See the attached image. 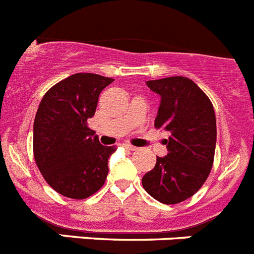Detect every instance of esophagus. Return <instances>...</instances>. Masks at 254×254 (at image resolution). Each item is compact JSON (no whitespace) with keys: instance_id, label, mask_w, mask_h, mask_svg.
Segmentation results:
<instances>
[{"instance_id":"34e87169","label":"esophagus","mask_w":254,"mask_h":254,"mask_svg":"<svg viewBox=\"0 0 254 254\" xmlns=\"http://www.w3.org/2000/svg\"><path fill=\"white\" fill-rule=\"evenodd\" d=\"M124 148L125 149H129V150H135L136 148L132 147V145H130V144H124Z\"/></svg>"}]
</instances>
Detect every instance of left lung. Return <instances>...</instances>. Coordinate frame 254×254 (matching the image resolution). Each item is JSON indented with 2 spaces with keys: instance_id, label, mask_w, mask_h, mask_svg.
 Segmentation results:
<instances>
[{
  "instance_id": "1",
  "label": "left lung",
  "mask_w": 254,
  "mask_h": 254,
  "mask_svg": "<svg viewBox=\"0 0 254 254\" xmlns=\"http://www.w3.org/2000/svg\"><path fill=\"white\" fill-rule=\"evenodd\" d=\"M161 96L154 127L170 132L166 157H157L154 168L141 184L152 197L173 205L195 195L205 184L214 163L216 119L206 93L187 77L147 81Z\"/></svg>"
}]
</instances>
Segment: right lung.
<instances>
[{"label": "right lung", "instance_id": "obj_1", "mask_svg": "<svg viewBox=\"0 0 254 254\" xmlns=\"http://www.w3.org/2000/svg\"><path fill=\"white\" fill-rule=\"evenodd\" d=\"M113 78L76 73L49 88L34 120L33 149L39 171L52 189L83 200L97 192L109 173L115 147H104L87 120Z\"/></svg>", "mask_w": 254, "mask_h": 254}]
</instances>
